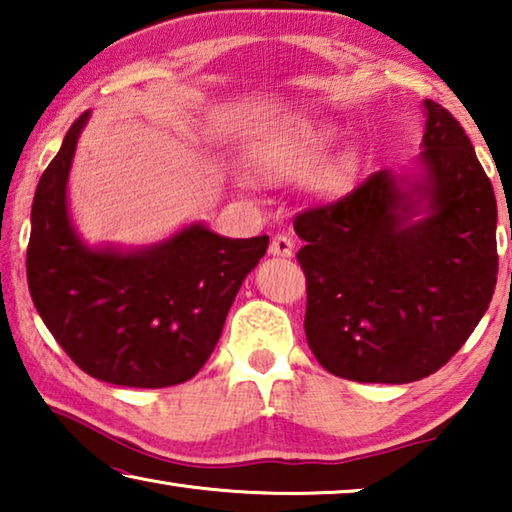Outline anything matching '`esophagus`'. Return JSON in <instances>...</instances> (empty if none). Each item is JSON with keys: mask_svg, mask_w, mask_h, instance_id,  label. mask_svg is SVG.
I'll use <instances>...</instances> for the list:
<instances>
[{"mask_svg": "<svg viewBox=\"0 0 512 512\" xmlns=\"http://www.w3.org/2000/svg\"><path fill=\"white\" fill-rule=\"evenodd\" d=\"M293 248H296V244H293V239L289 235H275L271 239V246H268V253L273 257H291Z\"/></svg>", "mask_w": 512, "mask_h": 512, "instance_id": "34e87169", "label": "esophagus"}]
</instances>
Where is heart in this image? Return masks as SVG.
<instances>
[{
  "label": "heart",
  "mask_w": 512,
  "mask_h": 512,
  "mask_svg": "<svg viewBox=\"0 0 512 512\" xmlns=\"http://www.w3.org/2000/svg\"><path fill=\"white\" fill-rule=\"evenodd\" d=\"M334 128L311 119H287L266 133L250 151V167L264 183H289L300 178L334 142Z\"/></svg>",
  "instance_id": "1"
}]
</instances>
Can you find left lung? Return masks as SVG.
<instances>
[{"label":"left lung","instance_id":"left-lung-1","mask_svg":"<svg viewBox=\"0 0 512 512\" xmlns=\"http://www.w3.org/2000/svg\"><path fill=\"white\" fill-rule=\"evenodd\" d=\"M420 176L377 171L293 221L307 343L363 384H409L461 350L495 293L497 201L470 137L424 99Z\"/></svg>","mask_w":512,"mask_h":512}]
</instances>
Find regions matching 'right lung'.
Here are the masks:
<instances>
[{"label": "right lung", "instance_id": "obj_1", "mask_svg": "<svg viewBox=\"0 0 512 512\" xmlns=\"http://www.w3.org/2000/svg\"><path fill=\"white\" fill-rule=\"evenodd\" d=\"M90 112L74 121L42 173L31 207L29 291L69 359L115 386L164 388L192 379L268 237L228 239L187 225L151 248H88L67 212V178Z\"/></svg>", "mask_w": 512, "mask_h": 512}]
</instances>
